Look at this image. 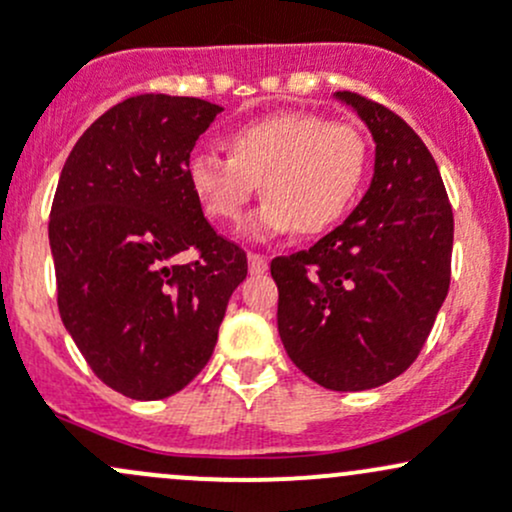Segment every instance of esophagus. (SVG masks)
I'll list each match as a JSON object with an SVG mask.
<instances>
[{
  "label": "esophagus",
  "instance_id": "1",
  "mask_svg": "<svg viewBox=\"0 0 512 512\" xmlns=\"http://www.w3.org/2000/svg\"><path fill=\"white\" fill-rule=\"evenodd\" d=\"M268 271V258L263 254H254L251 251L249 254V273H254V276H261V273Z\"/></svg>",
  "mask_w": 512,
  "mask_h": 512
}]
</instances>
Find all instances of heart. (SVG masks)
<instances>
[{
    "label": "heart",
    "instance_id": "b5f03b06",
    "mask_svg": "<svg viewBox=\"0 0 512 512\" xmlns=\"http://www.w3.org/2000/svg\"><path fill=\"white\" fill-rule=\"evenodd\" d=\"M227 151L229 158L195 153L188 183L207 217L227 224L244 219L261 183L268 200L246 224L251 236L327 232L349 210L366 170L364 136L354 126L307 112H276L236 126Z\"/></svg>",
    "mask_w": 512,
    "mask_h": 512
}]
</instances>
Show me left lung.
Returning <instances> with one entry per match:
<instances>
[{
	"label": "left lung",
	"mask_w": 512,
	"mask_h": 512,
	"mask_svg": "<svg viewBox=\"0 0 512 512\" xmlns=\"http://www.w3.org/2000/svg\"><path fill=\"white\" fill-rule=\"evenodd\" d=\"M376 141L371 188L334 232L278 256V334L329 390L393 381L425 346L449 290L454 214L420 136L383 104L337 92Z\"/></svg>",
	"instance_id": "left-lung-1"
}]
</instances>
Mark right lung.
<instances>
[{"label": "right lung", "instance_id": "1", "mask_svg": "<svg viewBox=\"0 0 512 512\" xmlns=\"http://www.w3.org/2000/svg\"><path fill=\"white\" fill-rule=\"evenodd\" d=\"M219 112L197 97H129L80 136L60 173L48 222L60 317L95 376L126 398L188 386L249 271L188 183L195 141ZM183 250L196 261L175 264Z\"/></svg>", "mask_w": 512, "mask_h": 512}]
</instances>
